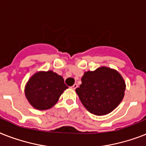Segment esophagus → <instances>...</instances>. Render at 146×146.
Segmentation results:
<instances>
[{"label": "esophagus", "instance_id": "esophagus-1", "mask_svg": "<svg viewBox=\"0 0 146 146\" xmlns=\"http://www.w3.org/2000/svg\"><path fill=\"white\" fill-rule=\"evenodd\" d=\"M77 87H78V85H77V84H74V85H73V86L71 87V88H72V89H73V90H75Z\"/></svg>", "mask_w": 146, "mask_h": 146}]
</instances>
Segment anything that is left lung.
Here are the masks:
<instances>
[{
    "label": "left lung",
    "instance_id": "8db88e82",
    "mask_svg": "<svg viewBox=\"0 0 146 146\" xmlns=\"http://www.w3.org/2000/svg\"><path fill=\"white\" fill-rule=\"evenodd\" d=\"M125 88V82L118 71L102 66L95 70L85 72L76 92L88 112L105 115L120 104Z\"/></svg>",
    "mask_w": 146,
    "mask_h": 146
}]
</instances>
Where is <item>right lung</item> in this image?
<instances>
[{"label": "right lung", "mask_w": 146, "mask_h": 146, "mask_svg": "<svg viewBox=\"0 0 146 146\" xmlns=\"http://www.w3.org/2000/svg\"><path fill=\"white\" fill-rule=\"evenodd\" d=\"M68 88L61 76L52 70L38 71L29 78L25 87L28 103L38 110H49Z\"/></svg>", "instance_id": "obj_1"}]
</instances>
